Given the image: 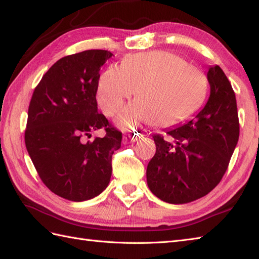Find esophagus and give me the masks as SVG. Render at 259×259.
<instances>
[{
    "label": "esophagus",
    "mask_w": 259,
    "mask_h": 259,
    "mask_svg": "<svg viewBox=\"0 0 259 259\" xmlns=\"http://www.w3.org/2000/svg\"><path fill=\"white\" fill-rule=\"evenodd\" d=\"M140 138L139 134H131V135H124L123 136V144L128 145L131 144V142H135L136 140H138Z\"/></svg>",
    "instance_id": "34e87169"
}]
</instances>
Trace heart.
<instances>
[{"instance_id": "heart-1", "label": "heart", "mask_w": 259, "mask_h": 259, "mask_svg": "<svg viewBox=\"0 0 259 259\" xmlns=\"http://www.w3.org/2000/svg\"><path fill=\"white\" fill-rule=\"evenodd\" d=\"M208 81L202 71L168 51L130 56L121 64L110 65L99 79L97 100L102 111L113 115L124 100L136 102L118 118L122 128L140 123L171 126L190 118L205 101Z\"/></svg>"}]
</instances>
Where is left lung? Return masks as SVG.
I'll list each match as a JSON object with an SVG mask.
<instances>
[{
	"mask_svg": "<svg viewBox=\"0 0 259 259\" xmlns=\"http://www.w3.org/2000/svg\"><path fill=\"white\" fill-rule=\"evenodd\" d=\"M210 96L187 123L167 131L174 142L153 136L156 153L147 167L148 187L169 203H187L206 196L226 172L239 138L235 92L218 65L209 68Z\"/></svg>",
	"mask_w": 259,
	"mask_h": 259,
	"instance_id": "obj_1",
	"label": "left lung"
}]
</instances>
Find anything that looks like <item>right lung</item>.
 I'll list each match as a JSON object with an SVG mask.
<instances>
[{
    "mask_svg": "<svg viewBox=\"0 0 259 259\" xmlns=\"http://www.w3.org/2000/svg\"><path fill=\"white\" fill-rule=\"evenodd\" d=\"M113 54L87 50L58 60L33 92L25 146L38 177L54 194L71 201L91 199L107 188L112 155L122 134L98 112L97 89L102 65ZM98 128L103 139L87 142Z\"/></svg>",
    "mask_w": 259,
    "mask_h": 259,
    "instance_id": "right-lung-1",
    "label": "right lung"
}]
</instances>
